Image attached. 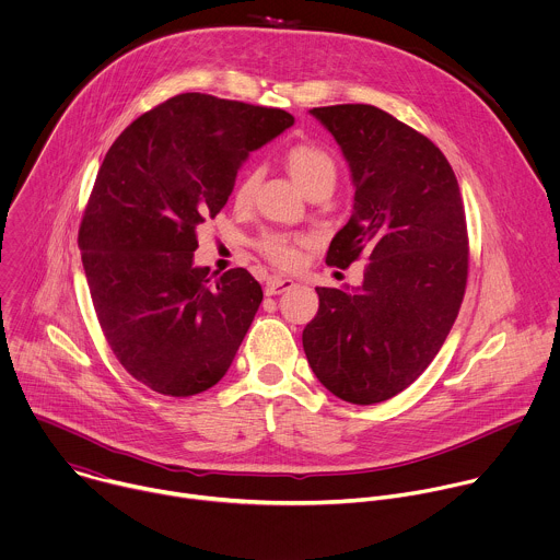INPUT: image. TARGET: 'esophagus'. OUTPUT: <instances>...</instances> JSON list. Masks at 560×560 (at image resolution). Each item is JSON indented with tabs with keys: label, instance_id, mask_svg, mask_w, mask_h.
<instances>
[{
	"label": "esophagus",
	"instance_id": "obj_1",
	"mask_svg": "<svg viewBox=\"0 0 560 560\" xmlns=\"http://www.w3.org/2000/svg\"><path fill=\"white\" fill-rule=\"evenodd\" d=\"M296 283L292 279H285V277H270L268 283H266V294L268 296H277V294H283L288 290H292Z\"/></svg>",
	"mask_w": 560,
	"mask_h": 560
}]
</instances>
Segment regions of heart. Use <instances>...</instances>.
<instances>
[{
    "mask_svg": "<svg viewBox=\"0 0 560 560\" xmlns=\"http://www.w3.org/2000/svg\"><path fill=\"white\" fill-rule=\"evenodd\" d=\"M285 166L290 171V175L294 177V182L301 186V191L307 194L312 191L314 186L318 184H331L336 182V162L331 160V155L316 147V144H294L288 149L285 153ZM259 182V171L253 168L248 171L240 186H237V202H248L257 189ZM303 244V240L299 237H290V235H279V233H268L259 240L257 248L259 253L272 261L279 268H292L299 261V246Z\"/></svg>",
    "mask_w": 560,
    "mask_h": 560,
    "instance_id": "heart-1",
    "label": "heart"
}]
</instances>
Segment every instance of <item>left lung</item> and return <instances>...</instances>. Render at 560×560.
<instances>
[{
	"instance_id": "1",
	"label": "left lung",
	"mask_w": 560,
	"mask_h": 560,
	"mask_svg": "<svg viewBox=\"0 0 560 560\" xmlns=\"http://www.w3.org/2000/svg\"><path fill=\"white\" fill-rule=\"evenodd\" d=\"M310 114L338 142L355 189L325 261L369 264L353 290L316 288L303 349L327 392L376 405L420 378L457 318L468 277L464 202L446 155L392 114L374 105Z\"/></svg>"
}]
</instances>
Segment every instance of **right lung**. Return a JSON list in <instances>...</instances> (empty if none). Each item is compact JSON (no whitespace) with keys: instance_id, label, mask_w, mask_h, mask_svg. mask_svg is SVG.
<instances>
[{"instance_id":"1","label":"right lung","mask_w":560,"mask_h":560,"mask_svg":"<svg viewBox=\"0 0 560 560\" xmlns=\"http://www.w3.org/2000/svg\"><path fill=\"white\" fill-rule=\"evenodd\" d=\"M292 125L283 109L189 92L109 147L79 246L103 334L149 389L189 398L229 371L264 292L244 268L196 266V231L224 209L248 153Z\"/></svg>"}]
</instances>
